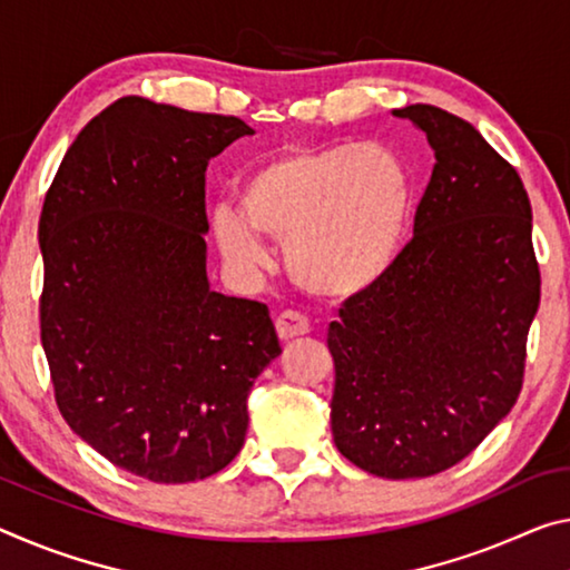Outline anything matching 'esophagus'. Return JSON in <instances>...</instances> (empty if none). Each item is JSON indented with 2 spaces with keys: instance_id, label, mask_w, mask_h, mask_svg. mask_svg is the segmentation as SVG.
Segmentation results:
<instances>
[{
  "instance_id": "obj_1",
  "label": "esophagus",
  "mask_w": 570,
  "mask_h": 570,
  "mask_svg": "<svg viewBox=\"0 0 570 570\" xmlns=\"http://www.w3.org/2000/svg\"><path fill=\"white\" fill-rule=\"evenodd\" d=\"M276 332L284 342L294 337H304V334H309V322H306L304 314L288 309L276 317Z\"/></svg>"
}]
</instances>
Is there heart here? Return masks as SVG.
<instances>
[{"label": "heart", "instance_id": "heart-1", "mask_svg": "<svg viewBox=\"0 0 570 570\" xmlns=\"http://www.w3.org/2000/svg\"><path fill=\"white\" fill-rule=\"evenodd\" d=\"M409 169L381 144L296 147L243 179L240 213L218 207L213 230L225 256L264 258L258 233L284 243L286 268L304 292L350 299L381 282L411 220Z\"/></svg>", "mask_w": 570, "mask_h": 570}]
</instances>
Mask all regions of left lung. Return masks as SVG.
Listing matches in <instances>:
<instances>
[{
	"instance_id": "8db88e82",
	"label": "left lung",
	"mask_w": 570,
	"mask_h": 570,
	"mask_svg": "<svg viewBox=\"0 0 570 570\" xmlns=\"http://www.w3.org/2000/svg\"><path fill=\"white\" fill-rule=\"evenodd\" d=\"M436 157L413 238L330 324L332 436L385 480L462 462L518 401L540 304L525 185L472 124L444 108L393 111Z\"/></svg>"
}]
</instances>
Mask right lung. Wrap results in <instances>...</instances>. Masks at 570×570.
Returning a JSON list of instances; mask_svg holds the SVG:
<instances>
[{
  "label": "right lung",
  "instance_id": "obj_1",
  "mask_svg": "<svg viewBox=\"0 0 570 570\" xmlns=\"http://www.w3.org/2000/svg\"><path fill=\"white\" fill-rule=\"evenodd\" d=\"M238 116L124 96L70 144L40 215V337L56 403L86 444L185 484L246 441L248 393L282 355L268 306L207 282V161Z\"/></svg>",
  "mask_w": 570,
  "mask_h": 570
}]
</instances>
